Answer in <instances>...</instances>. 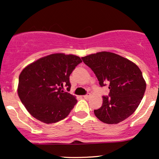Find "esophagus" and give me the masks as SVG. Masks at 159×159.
I'll use <instances>...</instances> for the list:
<instances>
[{"label":"esophagus","instance_id":"34e87169","mask_svg":"<svg viewBox=\"0 0 159 159\" xmlns=\"http://www.w3.org/2000/svg\"><path fill=\"white\" fill-rule=\"evenodd\" d=\"M90 93H87V95H85V96H84V98H85V99H88L89 98H90Z\"/></svg>","mask_w":159,"mask_h":159}]
</instances>
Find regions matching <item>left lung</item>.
Returning a JSON list of instances; mask_svg holds the SVG:
<instances>
[{
  "instance_id": "1",
  "label": "left lung",
  "mask_w": 159,
  "mask_h": 159,
  "mask_svg": "<svg viewBox=\"0 0 159 159\" xmlns=\"http://www.w3.org/2000/svg\"><path fill=\"white\" fill-rule=\"evenodd\" d=\"M93 71L101 87L108 85L109 96L94 114L107 124H117L135 111L143 97L146 81L139 67L112 52H101L81 57Z\"/></svg>"
}]
</instances>
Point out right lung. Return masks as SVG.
Segmentation results:
<instances>
[{
	"label": "right lung",
	"mask_w": 159,
	"mask_h": 159,
	"mask_svg": "<svg viewBox=\"0 0 159 159\" xmlns=\"http://www.w3.org/2000/svg\"><path fill=\"white\" fill-rule=\"evenodd\" d=\"M81 62L78 56L57 53L39 58L21 71L18 95L34 118L49 124L68 116L77 99L63 90L65 87L70 90L69 75Z\"/></svg>",
	"instance_id": "right-lung-1"
}]
</instances>
